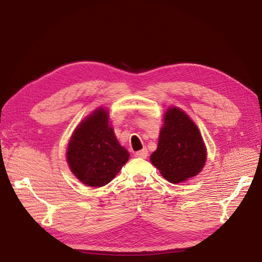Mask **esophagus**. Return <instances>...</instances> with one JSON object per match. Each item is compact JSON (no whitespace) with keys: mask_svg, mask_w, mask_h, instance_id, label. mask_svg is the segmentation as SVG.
I'll use <instances>...</instances> for the list:
<instances>
[{"mask_svg":"<svg viewBox=\"0 0 262 262\" xmlns=\"http://www.w3.org/2000/svg\"><path fill=\"white\" fill-rule=\"evenodd\" d=\"M147 154H148V152H147V149L146 148H143V149H141V150H138V152H136V157H140V158H146L147 157Z\"/></svg>","mask_w":262,"mask_h":262,"instance_id":"esophagus-1","label":"esophagus"}]
</instances>
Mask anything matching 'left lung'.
<instances>
[{
  "label": "left lung",
  "instance_id": "left-lung-1",
  "mask_svg": "<svg viewBox=\"0 0 262 262\" xmlns=\"http://www.w3.org/2000/svg\"><path fill=\"white\" fill-rule=\"evenodd\" d=\"M149 160L172 184L194 177L202 170L207 148L198 126L181 109H167L157 148Z\"/></svg>",
  "mask_w": 262,
  "mask_h": 262
}]
</instances>
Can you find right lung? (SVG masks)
<instances>
[{"instance_id":"obj_1","label":"right lung","mask_w":262,"mask_h":262,"mask_svg":"<svg viewBox=\"0 0 262 262\" xmlns=\"http://www.w3.org/2000/svg\"><path fill=\"white\" fill-rule=\"evenodd\" d=\"M130 154L122 147L109 125L105 108L86 117L74 130L67 149V161L74 176L90 187H102L112 181Z\"/></svg>"}]
</instances>
